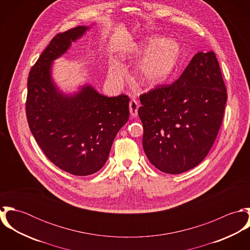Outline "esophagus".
Wrapping results in <instances>:
<instances>
[{
	"mask_svg": "<svg viewBox=\"0 0 250 250\" xmlns=\"http://www.w3.org/2000/svg\"><path fill=\"white\" fill-rule=\"evenodd\" d=\"M139 107H140V104L138 103V101H136L135 99L131 100L130 101V104H129V109H130V113L133 117H136L138 116V110H139Z\"/></svg>",
	"mask_w": 250,
	"mask_h": 250,
	"instance_id": "obj_1",
	"label": "esophagus"
}]
</instances>
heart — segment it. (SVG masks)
Returning <instances> with one entry per match:
<instances>
[{
    "mask_svg": "<svg viewBox=\"0 0 250 250\" xmlns=\"http://www.w3.org/2000/svg\"><path fill=\"white\" fill-rule=\"evenodd\" d=\"M135 55H144L133 72L135 82L142 86L154 87L167 82L176 71L182 60V48L173 39L151 37L147 43L137 47ZM124 72L116 62H110L108 79L112 83L122 82Z\"/></svg>",
    "mask_w": 250,
    "mask_h": 250,
    "instance_id": "heart-1",
    "label": "heart"
}]
</instances>
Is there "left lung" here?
Returning a JSON list of instances; mask_svg holds the SVG:
<instances>
[{
	"mask_svg": "<svg viewBox=\"0 0 250 250\" xmlns=\"http://www.w3.org/2000/svg\"><path fill=\"white\" fill-rule=\"evenodd\" d=\"M140 99L143 149L150 163L168 174L199 165L213 146L227 101L214 52L197 53L177 81Z\"/></svg>",
	"mask_w": 250,
	"mask_h": 250,
	"instance_id": "left-lung-1",
	"label": "left lung"
}]
</instances>
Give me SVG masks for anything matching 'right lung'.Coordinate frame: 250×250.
<instances>
[{
    "mask_svg": "<svg viewBox=\"0 0 250 250\" xmlns=\"http://www.w3.org/2000/svg\"><path fill=\"white\" fill-rule=\"evenodd\" d=\"M89 27L79 26L55 36L28 78L26 113L29 127L46 157L77 176L100 170L114 138L129 119V97H107L89 84L64 94L53 82V62Z\"/></svg>",
    "mask_w": 250,
    "mask_h": 250,
    "instance_id": "obj_1",
    "label": "right lung"
}]
</instances>
